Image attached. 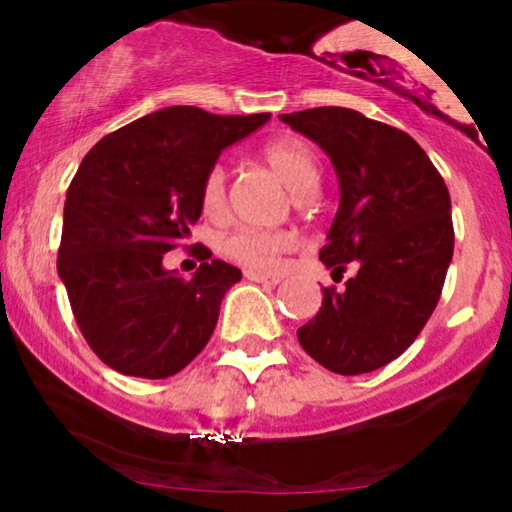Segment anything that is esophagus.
Listing matches in <instances>:
<instances>
[{
	"instance_id": "34e87169",
	"label": "esophagus",
	"mask_w": 512,
	"mask_h": 512,
	"mask_svg": "<svg viewBox=\"0 0 512 512\" xmlns=\"http://www.w3.org/2000/svg\"><path fill=\"white\" fill-rule=\"evenodd\" d=\"M245 279H248V281H257V284H269V286H276V284H279V281H281L276 274L252 272V269H248V272H245Z\"/></svg>"
}]
</instances>
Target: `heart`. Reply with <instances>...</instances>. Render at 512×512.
Wrapping results in <instances>:
<instances>
[{
  "instance_id": "1",
  "label": "heart",
  "mask_w": 512,
  "mask_h": 512,
  "mask_svg": "<svg viewBox=\"0 0 512 512\" xmlns=\"http://www.w3.org/2000/svg\"><path fill=\"white\" fill-rule=\"evenodd\" d=\"M267 166L296 197H310L320 185V158L308 142L296 137L274 139L262 149ZM204 214L219 216L226 209V170L214 166L202 185ZM219 248L228 260L257 272H272L281 255L293 248V238L284 231H236L221 238Z\"/></svg>"
}]
</instances>
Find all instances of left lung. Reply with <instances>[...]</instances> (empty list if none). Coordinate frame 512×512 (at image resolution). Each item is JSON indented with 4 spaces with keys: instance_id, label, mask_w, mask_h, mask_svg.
I'll return each mask as SVG.
<instances>
[{
    "instance_id": "8db88e82",
    "label": "left lung",
    "mask_w": 512,
    "mask_h": 512,
    "mask_svg": "<svg viewBox=\"0 0 512 512\" xmlns=\"http://www.w3.org/2000/svg\"><path fill=\"white\" fill-rule=\"evenodd\" d=\"M330 156L339 209L320 260L334 274L356 262L346 289H322V305L298 342L339 375L383 368L407 351L438 305L452 260L450 195L402 129L349 108L281 115Z\"/></svg>"
}]
</instances>
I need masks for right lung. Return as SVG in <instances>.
Returning <instances> with one entry per match:
<instances>
[{
    "mask_svg": "<svg viewBox=\"0 0 512 512\" xmlns=\"http://www.w3.org/2000/svg\"><path fill=\"white\" fill-rule=\"evenodd\" d=\"M170 105L103 137L64 202L57 272L76 325L105 366L134 378L180 373L209 342L240 269L199 248L192 279L163 255L202 216V185L221 151L269 120Z\"/></svg>",
    "mask_w": 512,
    "mask_h": 512,
    "instance_id": "add662e5",
    "label": "right lung"
}]
</instances>
